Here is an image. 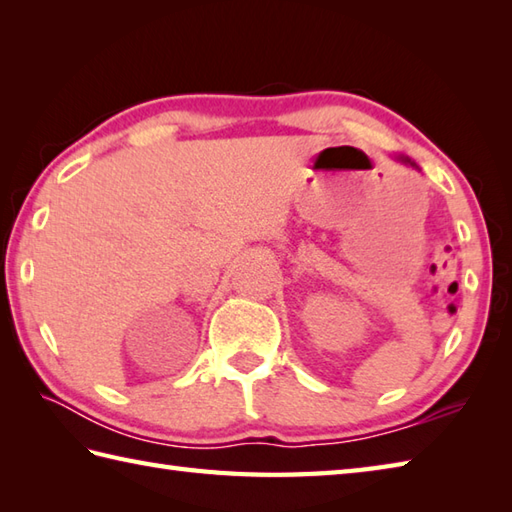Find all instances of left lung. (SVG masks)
<instances>
[{
  "label": "left lung",
  "instance_id": "obj_1",
  "mask_svg": "<svg viewBox=\"0 0 512 512\" xmlns=\"http://www.w3.org/2000/svg\"><path fill=\"white\" fill-rule=\"evenodd\" d=\"M405 162H411V160H407V158H405ZM411 165H413V162H411Z\"/></svg>",
  "mask_w": 512,
  "mask_h": 512
}]
</instances>
